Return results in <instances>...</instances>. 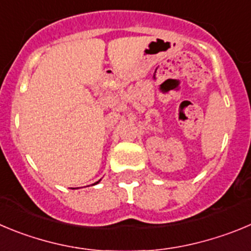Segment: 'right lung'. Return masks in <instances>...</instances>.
Masks as SVG:
<instances>
[{"label":"right lung","instance_id":"add662e5","mask_svg":"<svg viewBox=\"0 0 251 251\" xmlns=\"http://www.w3.org/2000/svg\"><path fill=\"white\" fill-rule=\"evenodd\" d=\"M97 183H98V181H97Z\"/></svg>","mask_w":251,"mask_h":251}]
</instances>
